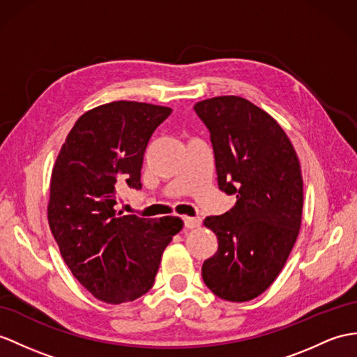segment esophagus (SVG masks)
I'll return each instance as SVG.
<instances>
[{
	"instance_id": "1",
	"label": "esophagus",
	"mask_w": 357,
	"mask_h": 357,
	"mask_svg": "<svg viewBox=\"0 0 357 357\" xmlns=\"http://www.w3.org/2000/svg\"><path fill=\"white\" fill-rule=\"evenodd\" d=\"M183 222L186 229H197L202 225V218H198V216H185Z\"/></svg>"
}]
</instances>
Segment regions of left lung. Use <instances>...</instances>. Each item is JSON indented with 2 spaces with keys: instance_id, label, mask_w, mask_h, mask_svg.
Instances as JSON below:
<instances>
[{
  "instance_id": "obj_1",
  "label": "left lung",
  "mask_w": 357,
  "mask_h": 357,
  "mask_svg": "<svg viewBox=\"0 0 357 357\" xmlns=\"http://www.w3.org/2000/svg\"><path fill=\"white\" fill-rule=\"evenodd\" d=\"M194 110L211 133L218 188L236 195L229 212L204 220L218 251L204 260L203 280L222 300H253L277 279L298 236L297 153L277 121L245 98H208Z\"/></svg>"
}]
</instances>
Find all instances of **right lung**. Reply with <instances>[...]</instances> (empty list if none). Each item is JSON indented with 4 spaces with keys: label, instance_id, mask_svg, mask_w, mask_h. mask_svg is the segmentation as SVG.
Listing matches in <instances>:
<instances>
[{
    "label": "right lung",
    "instance_id": "right-lung-1",
    "mask_svg": "<svg viewBox=\"0 0 357 357\" xmlns=\"http://www.w3.org/2000/svg\"><path fill=\"white\" fill-rule=\"evenodd\" d=\"M169 107L113 101L78 118L50 183L48 222L65 264L93 297L133 301L154 284L163 250L183 221L116 213L118 188L141 189L145 149Z\"/></svg>",
    "mask_w": 357,
    "mask_h": 357
}]
</instances>
